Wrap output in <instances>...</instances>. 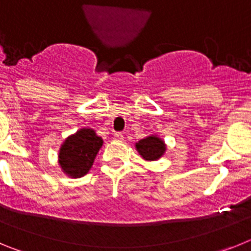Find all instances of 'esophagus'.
I'll list each match as a JSON object with an SVG mask.
<instances>
[{
	"mask_svg": "<svg viewBox=\"0 0 251 251\" xmlns=\"http://www.w3.org/2000/svg\"><path fill=\"white\" fill-rule=\"evenodd\" d=\"M124 139V137H123V134H122V133H115L114 134V141H117V142H122Z\"/></svg>",
	"mask_w": 251,
	"mask_h": 251,
	"instance_id": "esophagus-1",
	"label": "esophagus"
}]
</instances>
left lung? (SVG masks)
I'll return each instance as SVG.
<instances>
[{"instance_id":"8db88e82","label":"left lung","mask_w":251,"mask_h":251,"mask_svg":"<svg viewBox=\"0 0 251 251\" xmlns=\"http://www.w3.org/2000/svg\"><path fill=\"white\" fill-rule=\"evenodd\" d=\"M136 150L139 156L147 162L157 161L165 154L167 146L165 141L157 134H151L136 143Z\"/></svg>"}]
</instances>
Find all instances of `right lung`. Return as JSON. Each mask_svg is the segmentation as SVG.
Masks as SVG:
<instances>
[{"mask_svg": "<svg viewBox=\"0 0 251 251\" xmlns=\"http://www.w3.org/2000/svg\"><path fill=\"white\" fill-rule=\"evenodd\" d=\"M103 139L92 128H81L64 139L57 154V163L66 176L79 178L89 172Z\"/></svg>", "mask_w": 251, "mask_h": 251, "instance_id": "1", "label": "right lung"}]
</instances>
